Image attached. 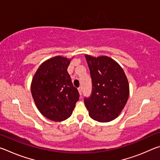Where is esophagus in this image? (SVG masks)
Masks as SVG:
<instances>
[{
  "label": "esophagus",
  "instance_id": "obj_1",
  "mask_svg": "<svg viewBox=\"0 0 160 160\" xmlns=\"http://www.w3.org/2000/svg\"><path fill=\"white\" fill-rule=\"evenodd\" d=\"M78 92H79V94L81 95V94H82V88H78Z\"/></svg>",
  "mask_w": 160,
  "mask_h": 160
}]
</instances>
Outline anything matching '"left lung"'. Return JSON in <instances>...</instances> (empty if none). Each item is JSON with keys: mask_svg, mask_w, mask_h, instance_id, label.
I'll list each match as a JSON object with an SVG mask.
<instances>
[{"mask_svg": "<svg viewBox=\"0 0 160 160\" xmlns=\"http://www.w3.org/2000/svg\"><path fill=\"white\" fill-rule=\"evenodd\" d=\"M92 82L90 97L84 100L89 116L99 122L117 118L129 97V84L122 68L107 56L85 54Z\"/></svg>", "mask_w": 160, "mask_h": 160, "instance_id": "1", "label": "left lung"}]
</instances>
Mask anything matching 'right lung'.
<instances>
[{
  "label": "right lung",
  "mask_w": 160,
  "mask_h": 160,
  "mask_svg": "<svg viewBox=\"0 0 160 160\" xmlns=\"http://www.w3.org/2000/svg\"><path fill=\"white\" fill-rule=\"evenodd\" d=\"M71 59L61 56L48 58L40 65L32 78L31 92L35 104L51 121L69 118L79 99L67 71Z\"/></svg>",
  "instance_id": "1"
}]
</instances>
